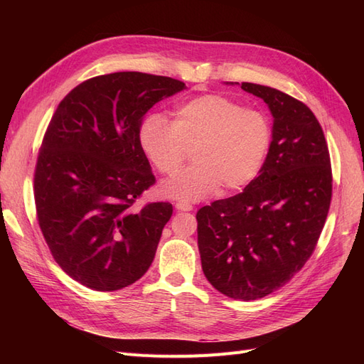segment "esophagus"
<instances>
[{"label": "esophagus", "instance_id": "obj_1", "mask_svg": "<svg viewBox=\"0 0 364 364\" xmlns=\"http://www.w3.org/2000/svg\"><path fill=\"white\" fill-rule=\"evenodd\" d=\"M176 209H178V211H193V205L186 202H178L176 203Z\"/></svg>", "mask_w": 364, "mask_h": 364}]
</instances>
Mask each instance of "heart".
Masks as SVG:
<instances>
[{"instance_id":"1","label":"heart","mask_w":364,"mask_h":364,"mask_svg":"<svg viewBox=\"0 0 364 364\" xmlns=\"http://www.w3.org/2000/svg\"><path fill=\"white\" fill-rule=\"evenodd\" d=\"M270 119L220 94L194 97L176 107L173 123L162 114L142 118L141 150L161 174L174 176L193 149L194 164L164 183V193L182 202L243 190L257 179L272 146Z\"/></svg>"}]
</instances>
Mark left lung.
I'll list each match as a JSON object with an SVG mask.
<instances>
[{
    "instance_id": "8db88e82",
    "label": "left lung",
    "mask_w": 364,
    "mask_h": 364,
    "mask_svg": "<svg viewBox=\"0 0 364 364\" xmlns=\"http://www.w3.org/2000/svg\"><path fill=\"white\" fill-rule=\"evenodd\" d=\"M241 90L269 105L273 141L255 181L197 211V245L214 289L255 301L284 287L313 255L331 205L333 171L310 107L269 86L243 82Z\"/></svg>"
}]
</instances>
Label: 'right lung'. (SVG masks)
<instances>
[{"instance_id": "right-lung-1", "label": "right lung", "mask_w": 364, "mask_h": 364, "mask_svg": "<svg viewBox=\"0 0 364 364\" xmlns=\"http://www.w3.org/2000/svg\"><path fill=\"white\" fill-rule=\"evenodd\" d=\"M185 83L136 71L77 85L53 114L33 179L36 218L62 270L87 289L115 291L155 258L168 202L136 200L155 185L138 130L149 109Z\"/></svg>"}]
</instances>
